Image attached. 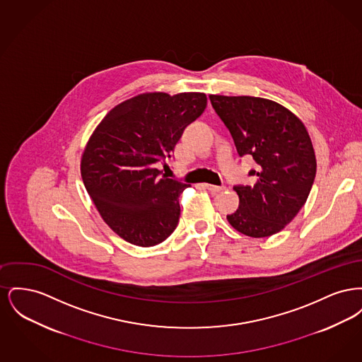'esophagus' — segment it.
Here are the masks:
<instances>
[{"instance_id": "1", "label": "esophagus", "mask_w": 362, "mask_h": 362, "mask_svg": "<svg viewBox=\"0 0 362 362\" xmlns=\"http://www.w3.org/2000/svg\"><path fill=\"white\" fill-rule=\"evenodd\" d=\"M205 187H206L211 194H217V192L225 189L224 186H214V185H205Z\"/></svg>"}]
</instances>
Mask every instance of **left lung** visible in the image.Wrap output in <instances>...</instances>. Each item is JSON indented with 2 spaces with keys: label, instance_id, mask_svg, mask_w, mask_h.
Segmentation results:
<instances>
[{
  "label": "left lung",
  "instance_id": "left-lung-1",
  "mask_svg": "<svg viewBox=\"0 0 362 362\" xmlns=\"http://www.w3.org/2000/svg\"><path fill=\"white\" fill-rule=\"evenodd\" d=\"M217 115L235 141L238 153L258 164L248 175L252 186H235L240 204L229 224L243 235L269 238L289 224L310 195L316 158L310 134L281 104L252 96L210 95Z\"/></svg>",
  "mask_w": 362,
  "mask_h": 362
}]
</instances>
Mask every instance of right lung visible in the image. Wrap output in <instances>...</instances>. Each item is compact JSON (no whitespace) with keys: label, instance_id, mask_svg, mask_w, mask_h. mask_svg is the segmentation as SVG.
<instances>
[{"label":"right lung","instance_id":"1","mask_svg":"<svg viewBox=\"0 0 362 362\" xmlns=\"http://www.w3.org/2000/svg\"><path fill=\"white\" fill-rule=\"evenodd\" d=\"M205 93H142L114 107L93 132L81 158L86 191L123 240L152 247L180 217L179 195L189 185L156 164L171 157L185 129L205 111Z\"/></svg>","mask_w":362,"mask_h":362}]
</instances>
